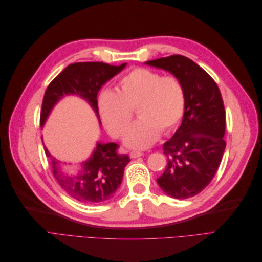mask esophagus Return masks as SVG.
Segmentation results:
<instances>
[{
    "instance_id": "esophagus-1",
    "label": "esophagus",
    "mask_w": 262,
    "mask_h": 262,
    "mask_svg": "<svg viewBox=\"0 0 262 262\" xmlns=\"http://www.w3.org/2000/svg\"><path fill=\"white\" fill-rule=\"evenodd\" d=\"M142 155H143V153L139 152V150H132V152L130 153V157L131 158H138V157H140Z\"/></svg>"
}]
</instances>
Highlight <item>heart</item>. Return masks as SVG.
Segmentation results:
<instances>
[{"label":"heart","mask_w":262,"mask_h":262,"mask_svg":"<svg viewBox=\"0 0 262 262\" xmlns=\"http://www.w3.org/2000/svg\"><path fill=\"white\" fill-rule=\"evenodd\" d=\"M186 90L173 75L163 76L146 68H136L119 81V91L105 90L98 96V110L108 132L122 138L137 109L139 120L129 129L125 144L146 148L180 124L186 112Z\"/></svg>","instance_id":"b5f03b06"}]
</instances>
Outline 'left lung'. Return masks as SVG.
Listing matches in <instances>:
<instances>
[{
	"label": "left lung",
	"mask_w": 262,
	"mask_h": 262,
	"mask_svg": "<svg viewBox=\"0 0 262 262\" xmlns=\"http://www.w3.org/2000/svg\"><path fill=\"white\" fill-rule=\"evenodd\" d=\"M145 63L168 71L185 86V116L173 137L163 145L167 166L157 184L166 194L188 199L210 184L221 164L226 145L224 102L215 81L184 55Z\"/></svg>",
	"instance_id": "left-lung-1"
}]
</instances>
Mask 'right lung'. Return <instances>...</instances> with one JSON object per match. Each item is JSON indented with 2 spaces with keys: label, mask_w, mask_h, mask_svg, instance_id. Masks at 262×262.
<instances>
[{
  "label": "right lung",
  "mask_w": 262,
  "mask_h": 262,
  "mask_svg": "<svg viewBox=\"0 0 262 262\" xmlns=\"http://www.w3.org/2000/svg\"><path fill=\"white\" fill-rule=\"evenodd\" d=\"M126 63L116 67L104 62H77L67 67L53 78L45 93L40 125H43L51 109L61 97L74 94L86 99L99 118L97 94L108 80L124 69ZM116 143H97L91 158L83 163V171L76 177L64 175L60 162L51 156L45 147L46 155L50 158L52 172L64 191L77 201L84 203H101L112 199L120 186L124 167L130 162L128 155L118 153Z\"/></svg>",
  "instance_id": "add662e5"
}]
</instances>
